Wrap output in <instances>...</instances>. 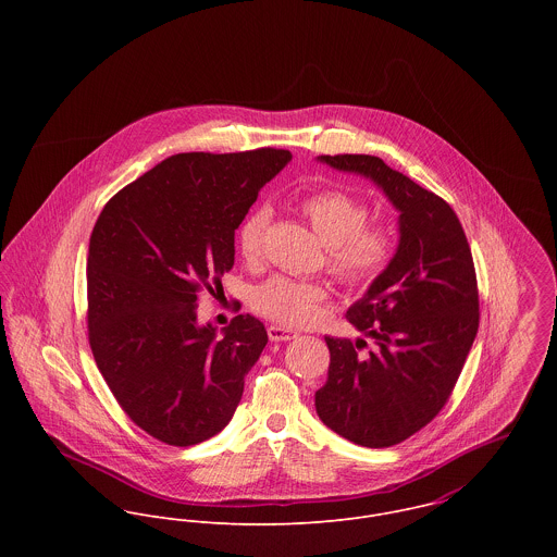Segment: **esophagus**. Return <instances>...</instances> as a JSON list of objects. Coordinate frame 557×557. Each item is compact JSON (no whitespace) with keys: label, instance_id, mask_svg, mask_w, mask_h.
Masks as SVG:
<instances>
[{"label":"esophagus","instance_id":"34e87169","mask_svg":"<svg viewBox=\"0 0 557 557\" xmlns=\"http://www.w3.org/2000/svg\"><path fill=\"white\" fill-rule=\"evenodd\" d=\"M268 336H270V341L281 343V341H294L298 336V332L283 327V325H268Z\"/></svg>","mask_w":557,"mask_h":557}]
</instances>
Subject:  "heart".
Here are the masks:
<instances>
[{
  "instance_id": "heart-1",
  "label": "heart",
  "mask_w": 557,
  "mask_h": 557,
  "mask_svg": "<svg viewBox=\"0 0 557 557\" xmlns=\"http://www.w3.org/2000/svg\"><path fill=\"white\" fill-rule=\"evenodd\" d=\"M302 212L327 246V270L349 287L375 283L395 252V234L384 223H369L364 199L343 188H325L302 201ZM272 210L255 208L238 227V250L246 263L263 259ZM330 292L323 283L274 276L252 294L259 315L283 325H309L319 318Z\"/></svg>"
}]
</instances>
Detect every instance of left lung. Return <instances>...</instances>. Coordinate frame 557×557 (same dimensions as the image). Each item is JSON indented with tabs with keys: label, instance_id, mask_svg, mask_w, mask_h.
Instances as JSON below:
<instances>
[{
	"label": "left lung",
	"instance_id": "left-lung-1",
	"mask_svg": "<svg viewBox=\"0 0 557 557\" xmlns=\"http://www.w3.org/2000/svg\"><path fill=\"white\" fill-rule=\"evenodd\" d=\"M319 160L371 177L400 212L397 255L347 311L377 347L362 356L367 341L325 336L327 380L315 393L325 426L358 446L388 448L426 426L455 391L480 321L474 259L455 210L384 160Z\"/></svg>",
	"mask_w": 557,
	"mask_h": 557
}]
</instances>
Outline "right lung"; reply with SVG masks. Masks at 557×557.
I'll return each instance as SVG.
<instances>
[{
  "instance_id": "obj_1",
  "label": "right lung",
  "mask_w": 557,
  "mask_h": 557,
  "mask_svg": "<svg viewBox=\"0 0 557 557\" xmlns=\"http://www.w3.org/2000/svg\"><path fill=\"white\" fill-rule=\"evenodd\" d=\"M289 150L175 154L115 193L89 236L87 338L126 416L169 446H193L236 413L268 332L236 315L197 325L234 265V236ZM238 311V309H236Z\"/></svg>"
}]
</instances>
